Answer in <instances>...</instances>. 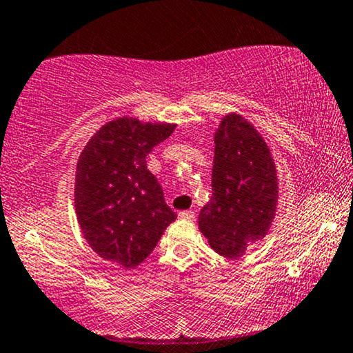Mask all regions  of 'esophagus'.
<instances>
[{
	"label": "esophagus",
	"mask_w": 353,
	"mask_h": 353,
	"mask_svg": "<svg viewBox=\"0 0 353 353\" xmlns=\"http://www.w3.org/2000/svg\"><path fill=\"white\" fill-rule=\"evenodd\" d=\"M178 216H180L181 220H193L195 219V212H193V210H183V212L178 213Z\"/></svg>",
	"instance_id": "obj_1"
}]
</instances>
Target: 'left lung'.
Instances as JSON below:
<instances>
[{
    "label": "left lung",
    "mask_w": 353,
    "mask_h": 353,
    "mask_svg": "<svg viewBox=\"0 0 353 353\" xmlns=\"http://www.w3.org/2000/svg\"><path fill=\"white\" fill-rule=\"evenodd\" d=\"M212 192L198 227L221 256L243 255L270 228L279 183L267 143L239 114H227L215 133Z\"/></svg>",
    "instance_id": "obj_1"
}]
</instances>
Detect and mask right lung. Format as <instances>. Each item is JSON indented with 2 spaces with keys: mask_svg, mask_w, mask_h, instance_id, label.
I'll return each mask as SVG.
<instances>
[{
  "mask_svg": "<svg viewBox=\"0 0 353 353\" xmlns=\"http://www.w3.org/2000/svg\"><path fill=\"white\" fill-rule=\"evenodd\" d=\"M175 130L168 123L118 118L101 126L77 166L74 207L83 235L101 259L140 265L176 219L146 155Z\"/></svg>",
  "mask_w": 353,
  "mask_h": 353,
  "instance_id": "obj_1",
  "label": "right lung"
}]
</instances>
